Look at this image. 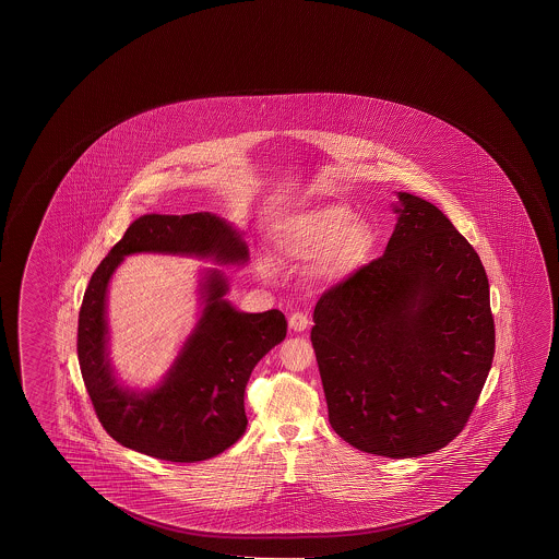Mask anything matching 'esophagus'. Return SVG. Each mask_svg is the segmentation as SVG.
<instances>
[{
    "label": "esophagus",
    "instance_id": "esophagus-1",
    "mask_svg": "<svg viewBox=\"0 0 559 559\" xmlns=\"http://www.w3.org/2000/svg\"><path fill=\"white\" fill-rule=\"evenodd\" d=\"M310 323V316L304 313V311H294L293 316L288 318V325H290V330L294 331L308 330Z\"/></svg>",
    "mask_w": 559,
    "mask_h": 559
}]
</instances>
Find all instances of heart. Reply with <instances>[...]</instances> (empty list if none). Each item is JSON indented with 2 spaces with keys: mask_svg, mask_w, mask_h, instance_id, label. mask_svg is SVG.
<instances>
[{
  "mask_svg": "<svg viewBox=\"0 0 559 559\" xmlns=\"http://www.w3.org/2000/svg\"><path fill=\"white\" fill-rule=\"evenodd\" d=\"M374 243L367 222L357 221L345 204H325L284 222L276 234L281 253L296 261L320 263L330 275L345 273L358 265ZM261 275L271 276V265L261 261Z\"/></svg>",
  "mask_w": 559,
  "mask_h": 559,
  "instance_id": "1",
  "label": "heart"
}]
</instances>
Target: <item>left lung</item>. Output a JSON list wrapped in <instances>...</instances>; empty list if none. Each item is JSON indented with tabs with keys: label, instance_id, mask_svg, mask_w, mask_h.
<instances>
[{
	"label": "left lung",
	"instance_id": "obj_1",
	"mask_svg": "<svg viewBox=\"0 0 559 559\" xmlns=\"http://www.w3.org/2000/svg\"><path fill=\"white\" fill-rule=\"evenodd\" d=\"M384 255L321 294L311 345L333 430L385 457L444 449L466 427L495 353L489 281L442 212L397 192Z\"/></svg>",
	"mask_w": 559,
	"mask_h": 559
}]
</instances>
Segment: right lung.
I'll return each mask as SVG.
<instances>
[{
	"label": "right lung",
	"mask_w": 559,
	"mask_h": 559,
	"mask_svg": "<svg viewBox=\"0 0 559 559\" xmlns=\"http://www.w3.org/2000/svg\"><path fill=\"white\" fill-rule=\"evenodd\" d=\"M134 253L192 255L218 265H243L248 243L238 229L211 212L144 214L95 269L78 320L83 382L103 429L112 439L169 462L218 456L246 432V385L257 362L286 337L284 313L236 310L224 300L226 276L211 269L201 283V320L162 384L146 392L124 388L110 367L107 290L122 259Z\"/></svg>",
	"instance_id": "obj_1"
}]
</instances>
